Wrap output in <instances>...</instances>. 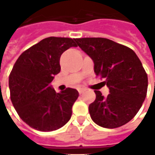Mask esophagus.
I'll return each instance as SVG.
<instances>
[{"label":"esophagus","instance_id":"1","mask_svg":"<svg viewBox=\"0 0 155 155\" xmlns=\"http://www.w3.org/2000/svg\"><path fill=\"white\" fill-rule=\"evenodd\" d=\"M78 91H79L80 94H82V93L84 92V90H83V89H79V90H78Z\"/></svg>","mask_w":155,"mask_h":155}]
</instances>
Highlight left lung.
Returning a JSON list of instances; mask_svg holds the SVG:
<instances>
[{
  "mask_svg": "<svg viewBox=\"0 0 155 155\" xmlns=\"http://www.w3.org/2000/svg\"><path fill=\"white\" fill-rule=\"evenodd\" d=\"M77 45L94 62L97 76L110 94L105 97L95 91L96 99L89 106L92 120L107 129L129 122L147 97V74L133 50L106 38H80Z\"/></svg>",
  "mask_w": 155,
  "mask_h": 155,
  "instance_id": "1",
  "label": "left lung"
}]
</instances>
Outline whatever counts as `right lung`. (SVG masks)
I'll return each instance as SVG.
<instances>
[{
  "instance_id": "obj_1",
  "label": "right lung",
  "mask_w": 155,
  "mask_h": 155,
  "mask_svg": "<svg viewBox=\"0 0 155 155\" xmlns=\"http://www.w3.org/2000/svg\"><path fill=\"white\" fill-rule=\"evenodd\" d=\"M71 47H77L75 39L45 38L24 51L12 68L10 99L19 117L37 130H58L71 119L79 92L67 88L57 93L49 85L60 72L62 53Z\"/></svg>"
}]
</instances>
